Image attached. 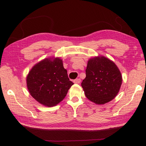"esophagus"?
Wrapping results in <instances>:
<instances>
[{
  "mask_svg": "<svg viewBox=\"0 0 146 146\" xmlns=\"http://www.w3.org/2000/svg\"><path fill=\"white\" fill-rule=\"evenodd\" d=\"M80 81H81V80L80 79H76L74 80V84H80Z\"/></svg>",
  "mask_w": 146,
  "mask_h": 146,
  "instance_id": "1",
  "label": "esophagus"
}]
</instances>
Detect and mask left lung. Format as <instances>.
I'll return each instance as SVG.
<instances>
[{
    "mask_svg": "<svg viewBox=\"0 0 146 146\" xmlns=\"http://www.w3.org/2000/svg\"><path fill=\"white\" fill-rule=\"evenodd\" d=\"M86 77L81 83L86 98L97 104H104L117 96L122 84L116 65L104 57H96L87 62Z\"/></svg>",
    "mask_w": 146,
    "mask_h": 146,
    "instance_id": "1",
    "label": "left lung"
}]
</instances>
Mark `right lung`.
<instances>
[{
  "mask_svg": "<svg viewBox=\"0 0 146 146\" xmlns=\"http://www.w3.org/2000/svg\"><path fill=\"white\" fill-rule=\"evenodd\" d=\"M73 84L59 58L40 61L35 65L27 77L31 95L47 107L56 106L62 101Z\"/></svg>",
  "mask_w": 146,
  "mask_h": 146,
  "instance_id": "right-lung-1",
  "label": "right lung"
}]
</instances>
